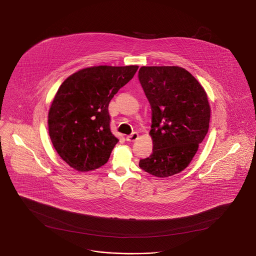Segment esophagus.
Listing matches in <instances>:
<instances>
[{"mask_svg": "<svg viewBox=\"0 0 256 256\" xmlns=\"http://www.w3.org/2000/svg\"><path fill=\"white\" fill-rule=\"evenodd\" d=\"M138 137H139V134L137 132H133L130 134V135H128V136H126V141L128 142H135L137 139H138Z\"/></svg>", "mask_w": 256, "mask_h": 256, "instance_id": "34e87169", "label": "esophagus"}]
</instances>
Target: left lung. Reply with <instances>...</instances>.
<instances>
[{
	"label": "left lung",
	"mask_w": 256,
	"mask_h": 256,
	"mask_svg": "<svg viewBox=\"0 0 256 256\" xmlns=\"http://www.w3.org/2000/svg\"><path fill=\"white\" fill-rule=\"evenodd\" d=\"M138 78L152 110V154L139 166L159 178L186 169L209 128L207 94L194 76L178 66L141 67Z\"/></svg>",
	"instance_id": "left-lung-1"
}]
</instances>
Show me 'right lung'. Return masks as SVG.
<instances>
[{"label": "right lung", "instance_id": "obj_1", "mask_svg": "<svg viewBox=\"0 0 256 256\" xmlns=\"http://www.w3.org/2000/svg\"><path fill=\"white\" fill-rule=\"evenodd\" d=\"M138 66H97L78 70L58 88L48 114L54 150L70 168L104 166L118 139L110 132L108 104Z\"/></svg>", "mask_w": 256, "mask_h": 256}]
</instances>
